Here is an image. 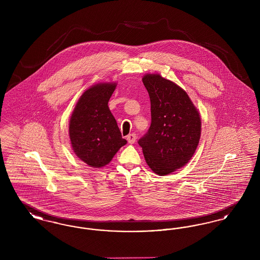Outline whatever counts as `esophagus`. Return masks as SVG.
<instances>
[{
  "mask_svg": "<svg viewBox=\"0 0 260 260\" xmlns=\"http://www.w3.org/2000/svg\"><path fill=\"white\" fill-rule=\"evenodd\" d=\"M136 136L135 134H131V135H128V136H126V140H127V142L128 143H131V144H134L135 142H136Z\"/></svg>",
  "mask_w": 260,
  "mask_h": 260,
  "instance_id": "esophagus-1",
  "label": "esophagus"
}]
</instances>
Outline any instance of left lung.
<instances>
[{"label": "left lung", "mask_w": 260, "mask_h": 260, "mask_svg": "<svg viewBox=\"0 0 260 260\" xmlns=\"http://www.w3.org/2000/svg\"><path fill=\"white\" fill-rule=\"evenodd\" d=\"M142 82L151 101V124L138 140L149 168L167 175L193 157L201 136L198 110L185 90L159 74H146Z\"/></svg>", "instance_id": "1"}]
</instances>
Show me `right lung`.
Masks as SVG:
<instances>
[{"instance_id": "obj_1", "label": "right lung", "mask_w": 260, "mask_h": 260, "mask_svg": "<svg viewBox=\"0 0 260 260\" xmlns=\"http://www.w3.org/2000/svg\"><path fill=\"white\" fill-rule=\"evenodd\" d=\"M116 83H100L87 89L78 100L69 123L75 154L89 167L109 164L126 140L108 107Z\"/></svg>"}]
</instances>
